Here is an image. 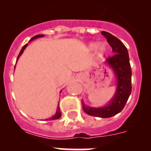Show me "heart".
Wrapping results in <instances>:
<instances>
[{"label":"heart","mask_w":151,"mask_h":151,"mask_svg":"<svg viewBox=\"0 0 151 151\" xmlns=\"http://www.w3.org/2000/svg\"><path fill=\"white\" fill-rule=\"evenodd\" d=\"M88 47L90 50H94L97 47V54L99 56L104 55L106 50V47L104 44H101L98 45L96 42H92V43L89 44Z\"/></svg>","instance_id":"obj_1"}]
</instances>
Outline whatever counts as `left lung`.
Listing matches in <instances>:
<instances>
[{
	"mask_svg": "<svg viewBox=\"0 0 151 151\" xmlns=\"http://www.w3.org/2000/svg\"><path fill=\"white\" fill-rule=\"evenodd\" d=\"M101 34L112 47L114 55L106 60V63L113 70L117 79L116 90L113 99L107 105L102 107H91L82 102V109L90 116L101 118H110L120 113L125 106L132 92V69L126 47L122 41L111 35L103 31Z\"/></svg>",
	"mask_w": 151,
	"mask_h": 151,
	"instance_id": "obj_1",
	"label": "left lung"
}]
</instances>
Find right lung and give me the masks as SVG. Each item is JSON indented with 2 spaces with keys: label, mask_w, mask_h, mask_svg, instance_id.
Listing matches in <instances>:
<instances>
[{
  "label": "right lung",
  "mask_w": 151,
  "mask_h": 151,
  "mask_svg": "<svg viewBox=\"0 0 151 151\" xmlns=\"http://www.w3.org/2000/svg\"><path fill=\"white\" fill-rule=\"evenodd\" d=\"M44 36H45V35H35V37H33V38H32V39H31L29 41H32V40L36 39V38H41V37H44ZM27 45H28V44H26V45H25L23 47H22V50H20V52H19V55H18V57H17V60H18V59H19V57H20V56L22 55V53H23V50H25V49H26V47H27ZM60 116H61V112H60V107H59V106H58V107H57V112H56V113H55V115H54L53 117H51V118L48 119V120H53V119H57L60 118Z\"/></svg>",
  "instance_id": "1"
}]
</instances>
